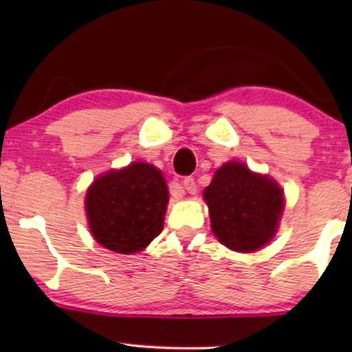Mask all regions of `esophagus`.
I'll return each mask as SVG.
<instances>
[{"label":"esophagus","mask_w":352,"mask_h":352,"mask_svg":"<svg viewBox=\"0 0 352 352\" xmlns=\"http://www.w3.org/2000/svg\"><path fill=\"white\" fill-rule=\"evenodd\" d=\"M182 186H184V189L189 192V194H192V195L197 194V184H195V179L192 176L184 177V181H182Z\"/></svg>","instance_id":"1"}]
</instances>
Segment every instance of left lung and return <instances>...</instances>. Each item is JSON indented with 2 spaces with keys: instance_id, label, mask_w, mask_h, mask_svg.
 <instances>
[{
  "instance_id": "8db88e82",
  "label": "left lung",
  "mask_w": 352,
  "mask_h": 352,
  "mask_svg": "<svg viewBox=\"0 0 352 352\" xmlns=\"http://www.w3.org/2000/svg\"><path fill=\"white\" fill-rule=\"evenodd\" d=\"M211 230L234 252L263 248L277 232L283 190L272 177L250 171L245 163L228 162L204 190Z\"/></svg>"
}]
</instances>
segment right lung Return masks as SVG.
<instances>
[{
	"mask_svg": "<svg viewBox=\"0 0 352 352\" xmlns=\"http://www.w3.org/2000/svg\"><path fill=\"white\" fill-rule=\"evenodd\" d=\"M168 199L165 177L151 163L105 173L86 192L91 234L110 252H142L163 230Z\"/></svg>",
	"mask_w": 352,
	"mask_h": 352,
	"instance_id": "1",
	"label": "right lung"
}]
</instances>
